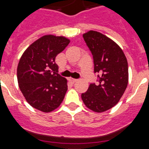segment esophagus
<instances>
[{
    "mask_svg": "<svg viewBox=\"0 0 149 149\" xmlns=\"http://www.w3.org/2000/svg\"><path fill=\"white\" fill-rule=\"evenodd\" d=\"M69 81H70L71 83H72V84H74V83H76L77 81V79H74V78H70L69 79Z\"/></svg>",
    "mask_w": 149,
    "mask_h": 149,
    "instance_id": "34e87169",
    "label": "esophagus"
}]
</instances>
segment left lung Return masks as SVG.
<instances>
[{
	"mask_svg": "<svg viewBox=\"0 0 149 149\" xmlns=\"http://www.w3.org/2000/svg\"><path fill=\"white\" fill-rule=\"evenodd\" d=\"M83 37L93 56L94 72L99 75L98 84H91L81 98L89 110L102 113L117 104L127 88V59L122 48L101 33L89 30Z\"/></svg>",
	"mask_w": 149,
	"mask_h": 149,
	"instance_id": "left-lung-1",
	"label": "left lung"
}]
</instances>
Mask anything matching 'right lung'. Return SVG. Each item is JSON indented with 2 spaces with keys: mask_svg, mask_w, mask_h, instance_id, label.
<instances>
[{
  "mask_svg": "<svg viewBox=\"0 0 149 149\" xmlns=\"http://www.w3.org/2000/svg\"><path fill=\"white\" fill-rule=\"evenodd\" d=\"M69 42L64 36H43L29 46L19 60L18 86L26 101L36 110L49 113L63 101L67 80L57 73L55 58Z\"/></svg>",
  "mask_w": 149,
  "mask_h": 149,
  "instance_id": "add662e5",
  "label": "right lung"
}]
</instances>
